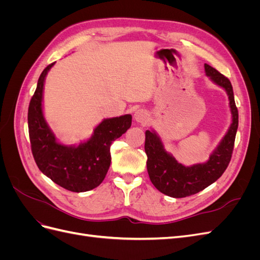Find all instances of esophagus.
<instances>
[{
    "label": "esophagus",
    "mask_w": 260,
    "mask_h": 260,
    "mask_svg": "<svg viewBox=\"0 0 260 260\" xmlns=\"http://www.w3.org/2000/svg\"><path fill=\"white\" fill-rule=\"evenodd\" d=\"M147 118H148V114L144 109H139V111L136 112L135 114V119L138 122H146L147 121Z\"/></svg>",
    "instance_id": "esophagus-1"
}]
</instances>
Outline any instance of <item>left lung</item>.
Wrapping results in <instances>:
<instances>
[{
    "mask_svg": "<svg viewBox=\"0 0 260 260\" xmlns=\"http://www.w3.org/2000/svg\"><path fill=\"white\" fill-rule=\"evenodd\" d=\"M206 75L226 91L232 112L231 127L220 145L210 155L205 164L184 167L164 149L161 141L154 132H145V153L147 155V172L152 183L159 192L170 198H186L203 191L222 176L231 160L235 136L239 125V112L235 105L234 94L230 80L218 70L205 64Z\"/></svg>",
    "mask_w": 260,
    "mask_h": 260,
    "instance_id": "left-lung-1",
    "label": "left lung"
}]
</instances>
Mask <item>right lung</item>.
I'll return each instance as SVG.
<instances>
[{
  "label": "right lung",
  "instance_id": "right-lung-1",
  "mask_svg": "<svg viewBox=\"0 0 260 260\" xmlns=\"http://www.w3.org/2000/svg\"><path fill=\"white\" fill-rule=\"evenodd\" d=\"M54 62L46 67L38 80L28 108L29 139L38 168L53 182L72 192H86L99 186L111 166V144L131 127V115L102 121L93 137L79 146L56 142L42 114V93L45 76Z\"/></svg>",
  "mask_w": 260,
  "mask_h": 260
}]
</instances>
